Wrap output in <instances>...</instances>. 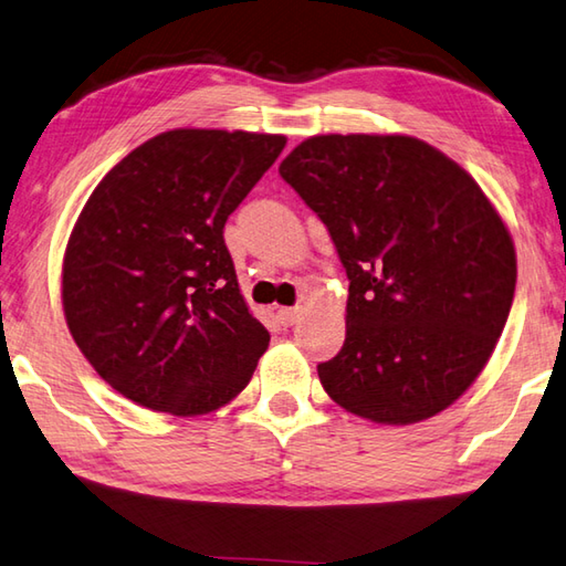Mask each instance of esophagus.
Wrapping results in <instances>:
<instances>
[{"mask_svg": "<svg viewBox=\"0 0 566 566\" xmlns=\"http://www.w3.org/2000/svg\"><path fill=\"white\" fill-rule=\"evenodd\" d=\"M298 316H302V308L298 306H282L280 312H276V318H280L282 326H294Z\"/></svg>", "mask_w": 566, "mask_h": 566, "instance_id": "1", "label": "esophagus"}]
</instances>
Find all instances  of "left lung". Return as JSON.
Segmentation results:
<instances>
[{
    "label": "left lung",
    "mask_w": 566,
    "mask_h": 566,
    "mask_svg": "<svg viewBox=\"0 0 566 566\" xmlns=\"http://www.w3.org/2000/svg\"><path fill=\"white\" fill-rule=\"evenodd\" d=\"M350 280L346 340L318 365L331 400L378 424L444 412L511 314V230L473 176L407 135H318L280 164Z\"/></svg>",
    "instance_id": "1"
}]
</instances>
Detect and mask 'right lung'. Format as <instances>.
<instances>
[{
  "label": "right lung",
  "mask_w": 566,
  "mask_h": 566,
  "mask_svg": "<svg viewBox=\"0 0 566 566\" xmlns=\"http://www.w3.org/2000/svg\"><path fill=\"white\" fill-rule=\"evenodd\" d=\"M284 135L171 129L107 171L63 254V314L113 390L154 412L208 415L245 390L270 334L223 240Z\"/></svg>",
  "instance_id": "right-lung-1"
}]
</instances>
